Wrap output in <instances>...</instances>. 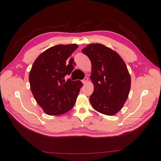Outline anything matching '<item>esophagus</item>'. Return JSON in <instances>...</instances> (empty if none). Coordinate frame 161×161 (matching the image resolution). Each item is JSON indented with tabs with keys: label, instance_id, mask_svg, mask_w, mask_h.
I'll list each match as a JSON object with an SVG mask.
<instances>
[{
	"label": "esophagus",
	"instance_id": "1",
	"mask_svg": "<svg viewBox=\"0 0 161 161\" xmlns=\"http://www.w3.org/2000/svg\"><path fill=\"white\" fill-rule=\"evenodd\" d=\"M88 78L87 77H85V78H84V79L83 80H82V81H83V84H86L87 83V82H88Z\"/></svg>",
	"mask_w": 161,
	"mask_h": 161
}]
</instances>
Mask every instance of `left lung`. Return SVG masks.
Wrapping results in <instances>:
<instances>
[{"label": "left lung", "mask_w": 161, "mask_h": 161, "mask_svg": "<svg viewBox=\"0 0 161 161\" xmlns=\"http://www.w3.org/2000/svg\"><path fill=\"white\" fill-rule=\"evenodd\" d=\"M82 52L92 63V108L105 115H115L123 108L130 91L131 76L125 63L116 52L100 43L88 45Z\"/></svg>", "instance_id": "obj_1"}]
</instances>
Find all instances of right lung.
I'll list each match as a JSON object with an SVG mask.
<instances>
[{
	"instance_id": "obj_1",
	"label": "right lung",
	"mask_w": 161,
	"mask_h": 161,
	"mask_svg": "<svg viewBox=\"0 0 161 161\" xmlns=\"http://www.w3.org/2000/svg\"><path fill=\"white\" fill-rule=\"evenodd\" d=\"M78 47L76 44L58 45L46 49L35 60L29 74L30 89L45 114L58 116L72 109L83 84L65 80L74 67L66 60ZM72 63V62H71Z\"/></svg>"
}]
</instances>
